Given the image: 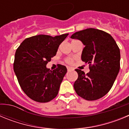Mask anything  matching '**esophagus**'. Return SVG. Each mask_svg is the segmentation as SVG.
Returning a JSON list of instances; mask_svg holds the SVG:
<instances>
[{
	"label": "esophagus",
	"mask_w": 129,
	"mask_h": 129,
	"mask_svg": "<svg viewBox=\"0 0 129 129\" xmlns=\"http://www.w3.org/2000/svg\"><path fill=\"white\" fill-rule=\"evenodd\" d=\"M67 70H68V71H71V70H72L73 69L71 68V67H67Z\"/></svg>",
	"instance_id": "1"
}]
</instances>
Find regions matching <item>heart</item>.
<instances>
[{
	"label": "heart",
	"mask_w": 129,
	"mask_h": 129,
	"mask_svg": "<svg viewBox=\"0 0 129 129\" xmlns=\"http://www.w3.org/2000/svg\"><path fill=\"white\" fill-rule=\"evenodd\" d=\"M67 62L69 64H72L73 62V59L71 58H69V59H67Z\"/></svg>",
	"instance_id": "obj_1"
}]
</instances>
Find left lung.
I'll list each match as a JSON object with an SVG mask.
<instances>
[{
	"label": "left lung",
	"instance_id": "8db88e82",
	"mask_svg": "<svg viewBox=\"0 0 129 129\" xmlns=\"http://www.w3.org/2000/svg\"><path fill=\"white\" fill-rule=\"evenodd\" d=\"M85 45L82 61L89 64L90 72L76 69L78 78L74 84L76 92L88 101L98 100L109 92L120 68V51L110 34L95 28L77 31L71 36Z\"/></svg>",
	"mask_w": 129,
	"mask_h": 129
}]
</instances>
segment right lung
I'll use <instances>...</instances> for the list:
<instances>
[{
    "mask_svg": "<svg viewBox=\"0 0 129 129\" xmlns=\"http://www.w3.org/2000/svg\"><path fill=\"white\" fill-rule=\"evenodd\" d=\"M68 35H35L24 40L17 49L13 70L22 90L31 100L46 103L58 94L67 69L58 64V68L52 71L46 64Z\"/></svg>",
    "mask_w": 129,
    "mask_h": 129,
    "instance_id": "1",
    "label": "right lung"
}]
</instances>
